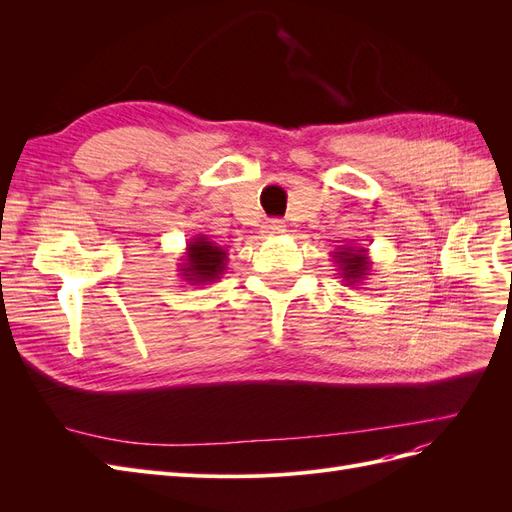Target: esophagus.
<instances>
[{
  "mask_svg": "<svg viewBox=\"0 0 512 512\" xmlns=\"http://www.w3.org/2000/svg\"><path fill=\"white\" fill-rule=\"evenodd\" d=\"M262 232H265V235H269V237H280L286 232V226H284L282 220H271V222H267V226Z\"/></svg>",
  "mask_w": 512,
  "mask_h": 512,
  "instance_id": "esophagus-1",
  "label": "esophagus"
}]
</instances>
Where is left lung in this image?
<instances>
[{"instance_id":"8db88e82","label":"left lung","mask_w":512,"mask_h":512,"mask_svg":"<svg viewBox=\"0 0 512 512\" xmlns=\"http://www.w3.org/2000/svg\"><path fill=\"white\" fill-rule=\"evenodd\" d=\"M331 256H333V265L337 267V275L342 277L346 286H352V288L354 286L359 288L361 284H365V280L371 275V267H374L367 247H361L356 243L339 245L335 252H331Z\"/></svg>"}]
</instances>
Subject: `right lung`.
<instances>
[{
	"mask_svg": "<svg viewBox=\"0 0 512 512\" xmlns=\"http://www.w3.org/2000/svg\"><path fill=\"white\" fill-rule=\"evenodd\" d=\"M228 252L218 243L209 241L207 235H196L185 245V252L179 262L181 280L190 286H205L222 280L226 273Z\"/></svg>",
	"mask_w": 512,
	"mask_h": 512,
	"instance_id": "1",
	"label": "right lung"
}]
</instances>
